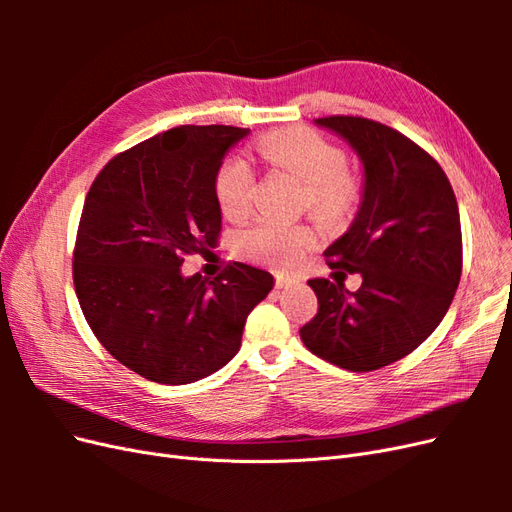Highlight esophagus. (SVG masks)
I'll use <instances>...</instances> for the list:
<instances>
[{
  "label": "esophagus",
  "instance_id": "esophagus-1",
  "mask_svg": "<svg viewBox=\"0 0 512 512\" xmlns=\"http://www.w3.org/2000/svg\"><path fill=\"white\" fill-rule=\"evenodd\" d=\"M294 284H299L297 277H292V275H275V286L277 288H290Z\"/></svg>",
  "mask_w": 512,
  "mask_h": 512
}]
</instances>
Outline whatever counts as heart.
Here are the masks:
<instances>
[{
  "mask_svg": "<svg viewBox=\"0 0 512 512\" xmlns=\"http://www.w3.org/2000/svg\"><path fill=\"white\" fill-rule=\"evenodd\" d=\"M260 156L303 181V200L318 218L342 222L359 203V183L346 170V156L337 145L309 128L273 130L258 141ZM254 173L241 156L220 162L213 194L226 218H243L252 205ZM314 245V230L305 224L260 220L239 237V252L260 265L290 269Z\"/></svg>",
  "mask_w": 512,
  "mask_h": 512,
  "instance_id": "b5f03b06",
  "label": "heart"
}]
</instances>
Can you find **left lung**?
<instances>
[{"instance_id": "1", "label": "left lung", "mask_w": 512, "mask_h": 512, "mask_svg": "<svg viewBox=\"0 0 512 512\" xmlns=\"http://www.w3.org/2000/svg\"><path fill=\"white\" fill-rule=\"evenodd\" d=\"M363 162L354 222L324 256L361 273L356 292L316 277L318 314L299 331L309 352L350 371H374L436 331L461 277V222L451 181L408 136L365 117L316 119Z\"/></svg>"}]
</instances>
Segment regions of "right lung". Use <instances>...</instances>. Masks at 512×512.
I'll list each match as a JSON object with an SVG mask.
<instances>
[{"label":"right lung","mask_w":512,"mask_h":512,"mask_svg":"<svg viewBox=\"0 0 512 512\" xmlns=\"http://www.w3.org/2000/svg\"><path fill=\"white\" fill-rule=\"evenodd\" d=\"M247 128L179 126L117 153L91 183L72 275L85 320L115 359L151 382L190 384L241 348L273 275L232 262L207 280L183 256L218 243L213 177Z\"/></svg>","instance_id":"obj_1"}]
</instances>
